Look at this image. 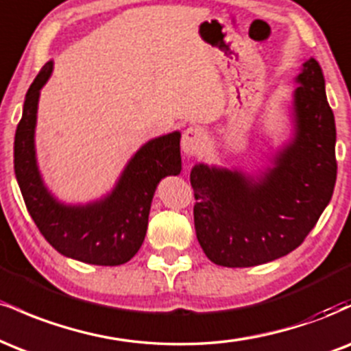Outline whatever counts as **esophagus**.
Wrapping results in <instances>:
<instances>
[{
	"label": "esophagus",
	"instance_id": "1",
	"mask_svg": "<svg viewBox=\"0 0 351 351\" xmlns=\"http://www.w3.org/2000/svg\"><path fill=\"white\" fill-rule=\"evenodd\" d=\"M208 134L201 127H189L184 130L181 138V148L186 155H198L206 147Z\"/></svg>",
	"mask_w": 351,
	"mask_h": 351
}]
</instances>
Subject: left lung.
I'll use <instances>...</instances> for the list:
<instances>
[{
  "label": "left lung",
  "mask_w": 351,
  "mask_h": 351,
  "mask_svg": "<svg viewBox=\"0 0 351 351\" xmlns=\"http://www.w3.org/2000/svg\"><path fill=\"white\" fill-rule=\"evenodd\" d=\"M291 136L267 153L263 170L196 163L195 229L211 263L252 267L287 256L317 224L337 180L335 117L320 64L293 77Z\"/></svg>",
  "instance_id": "1"
}]
</instances>
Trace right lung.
I'll return each mask as SVG.
<instances>
[{
  "label": "right lung",
  "instance_id": "right-lung-1",
  "mask_svg": "<svg viewBox=\"0 0 351 351\" xmlns=\"http://www.w3.org/2000/svg\"><path fill=\"white\" fill-rule=\"evenodd\" d=\"M54 60L36 75L14 136V175L27 211L41 234L62 256L95 265L128 263L142 247L156 186L181 173V132L155 136L136 150L114 188L88 203L60 201L44 183L36 155V123L41 88Z\"/></svg>",
  "mask_w": 351,
  "mask_h": 351
}]
</instances>
